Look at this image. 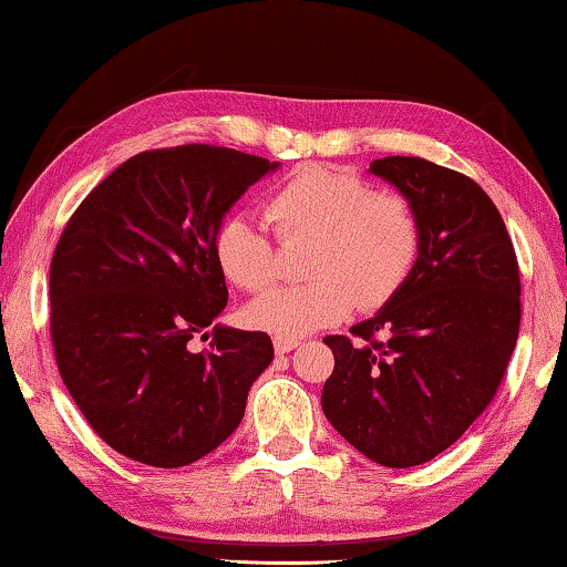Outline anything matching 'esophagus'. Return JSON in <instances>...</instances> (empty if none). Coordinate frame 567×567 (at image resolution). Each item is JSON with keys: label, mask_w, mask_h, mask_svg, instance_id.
<instances>
[{"label": "esophagus", "mask_w": 567, "mask_h": 567, "mask_svg": "<svg viewBox=\"0 0 567 567\" xmlns=\"http://www.w3.org/2000/svg\"><path fill=\"white\" fill-rule=\"evenodd\" d=\"M272 343H275V350H277V353H290V350H295V348L300 346V340H298V338H285V336H277V338L272 340Z\"/></svg>", "instance_id": "obj_1"}]
</instances>
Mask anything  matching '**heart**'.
Here are the masks:
<instances>
[{"label":"heart","instance_id":"b5f03b06","mask_svg":"<svg viewBox=\"0 0 567 567\" xmlns=\"http://www.w3.org/2000/svg\"><path fill=\"white\" fill-rule=\"evenodd\" d=\"M267 221L280 241L310 239L305 285L280 287L249 305L251 326L295 338L336 326L358 305L375 310L396 295L416 267L421 221L399 192H379L353 171L305 164L267 196ZM221 275L245 292L277 280V249L247 217L221 221L214 237Z\"/></svg>","mask_w":567,"mask_h":567}]
</instances>
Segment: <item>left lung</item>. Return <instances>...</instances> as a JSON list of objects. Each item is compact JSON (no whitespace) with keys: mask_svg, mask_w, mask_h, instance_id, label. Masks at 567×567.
<instances>
[{"mask_svg":"<svg viewBox=\"0 0 567 567\" xmlns=\"http://www.w3.org/2000/svg\"><path fill=\"white\" fill-rule=\"evenodd\" d=\"M413 204L421 251L406 285L350 336H328L336 368L322 411L338 434L391 470L452 446L489 406L519 332V267L484 188L419 156L375 158Z\"/></svg>","mask_w":567,"mask_h":567,"instance_id":"left-lung-1","label":"left lung"}]
</instances>
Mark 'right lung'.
Instances as JSON below:
<instances>
[{"mask_svg": "<svg viewBox=\"0 0 567 567\" xmlns=\"http://www.w3.org/2000/svg\"><path fill=\"white\" fill-rule=\"evenodd\" d=\"M272 168L206 143L143 151L62 229L50 262L58 371L95 434L133 462L176 470L214 452L272 363L259 330L213 326L209 349L187 348L227 308L221 217Z\"/></svg>", "mask_w": 567, "mask_h": 567, "instance_id": "1", "label": "right lung"}]
</instances>
